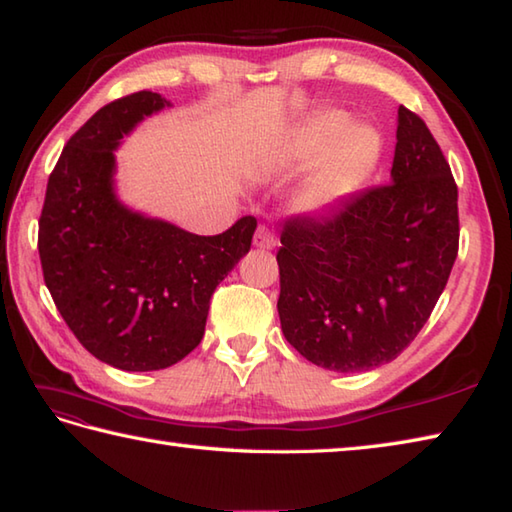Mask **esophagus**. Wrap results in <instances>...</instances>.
Listing matches in <instances>:
<instances>
[{"instance_id":"obj_1","label":"esophagus","mask_w":512,"mask_h":512,"mask_svg":"<svg viewBox=\"0 0 512 512\" xmlns=\"http://www.w3.org/2000/svg\"><path fill=\"white\" fill-rule=\"evenodd\" d=\"M253 244H255L257 248H262V250H270V248H273V246H275L273 230H270L268 226H259V228L255 230Z\"/></svg>"}]
</instances>
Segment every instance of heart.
Segmentation results:
<instances>
[{
    "label": "heart",
    "instance_id": "heart-1",
    "mask_svg": "<svg viewBox=\"0 0 512 512\" xmlns=\"http://www.w3.org/2000/svg\"><path fill=\"white\" fill-rule=\"evenodd\" d=\"M346 124L339 110L310 117L279 139L270 153V166L297 168L317 153V164L295 197L299 213H324L344 202L373 173L382 157V139L370 126Z\"/></svg>",
    "mask_w": 512,
    "mask_h": 512
}]
</instances>
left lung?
<instances>
[{
	"mask_svg": "<svg viewBox=\"0 0 512 512\" xmlns=\"http://www.w3.org/2000/svg\"><path fill=\"white\" fill-rule=\"evenodd\" d=\"M459 248L457 184L422 117L397 110L390 184L282 230L279 322L308 362L366 373L428 322Z\"/></svg>",
	"mask_w": 512,
	"mask_h": 512,
	"instance_id": "obj_1",
	"label": "left lung"
}]
</instances>
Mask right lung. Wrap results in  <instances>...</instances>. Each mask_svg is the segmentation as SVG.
Segmentation results:
<instances>
[{"label":"right lung","mask_w":512,"mask_h":512,"mask_svg":"<svg viewBox=\"0 0 512 512\" xmlns=\"http://www.w3.org/2000/svg\"><path fill=\"white\" fill-rule=\"evenodd\" d=\"M166 106L139 90L99 108L59 155L39 217V259L59 315L90 355L130 373L168 368L197 348L210 297L257 228L248 215L202 237L119 202L115 150Z\"/></svg>","instance_id":"1"}]
</instances>
